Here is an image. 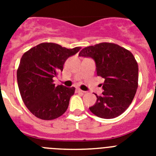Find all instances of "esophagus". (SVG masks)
<instances>
[{
    "label": "esophagus",
    "mask_w": 156,
    "mask_h": 156,
    "mask_svg": "<svg viewBox=\"0 0 156 156\" xmlns=\"http://www.w3.org/2000/svg\"><path fill=\"white\" fill-rule=\"evenodd\" d=\"M76 92L77 93H84V91H83L82 90H81V89H80V88H76Z\"/></svg>",
    "instance_id": "1"
}]
</instances>
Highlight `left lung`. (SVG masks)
<instances>
[{
    "label": "left lung",
    "instance_id": "1",
    "mask_svg": "<svg viewBox=\"0 0 156 156\" xmlns=\"http://www.w3.org/2000/svg\"><path fill=\"white\" fill-rule=\"evenodd\" d=\"M80 56L90 57L97 74L104 78V91L90 108L95 115L113 119L131 104L138 87V66L133 54L113 43L103 42L83 48Z\"/></svg>",
    "mask_w": 156,
    "mask_h": 156
}]
</instances>
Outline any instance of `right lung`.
Listing matches in <instances>:
<instances>
[{"label":"right lung","instance_id":"add662e5","mask_svg":"<svg viewBox=\"0 0 156 156\" xmlns=\"http://www.w3.org/2000/svg\"><path fill=\"white\" fill-rule=\"evenodd\" d=\"M80 48L41 43L23 54L17 69L18 86L25 105L36 117L51 120L67 110L75 87L55 86L53 78L62 71L66 59Z\"/></svg>","mask_w":156,"mask_h":156}]
</instances>
